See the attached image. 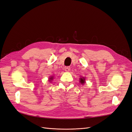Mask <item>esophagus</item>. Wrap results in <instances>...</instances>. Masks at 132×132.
Wrapping results in <instances>:
<instances>
[{
	"label": "esophagus",
	"instance_id": "esophagus-1",
	"mask_svg": "<svg viewBox=\"0 0 132 132\" xmlns=\"http://www.w3.org/2000/svg\"><path fill=\"white\" fill-rule=\"evenodd\" d=\"M70 67H65L64 68V70H65V71L66 72H68V71H69L70 70Z\"/></svg>",
	"mask_w": 132,
	"mask_h": 132
}]
</instances>
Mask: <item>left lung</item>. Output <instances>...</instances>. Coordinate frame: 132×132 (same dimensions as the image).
<instances>
[{
    "mask_svg": "<svg viewBox=\"0 0 132 132\" xmlns=\"http://www.w3.org/2000/svg\"><path fill=\"white\" fill-rule=\"evenodd\" d=\"M80 84H81L82 85H84L85 83V78H80Z\"/></svg>",
    "mask_w": 132,
    "mask_h": 132,
    "instance_id": "left-lung-1",
    "label": "left lung"
}]
</instances>
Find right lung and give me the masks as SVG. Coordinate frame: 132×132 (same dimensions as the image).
Instances as JSON below:
<instances>
[{
    "label": "right lung",
    "instance_id": "obj_1",
    "mask_svg": "<svg viewBox=\"0 0 132 132\" xmlns=\"http://www.w3.org/2000/svg\"><path fill=\"white\" fill-rule=\"evenodd\" d=\"M53 76L50 77V78H49V80H48V81H51V80H53Z\"/></svg>",
    "mask_w": 132,
    "mask_h": 132
}]
</instances>
